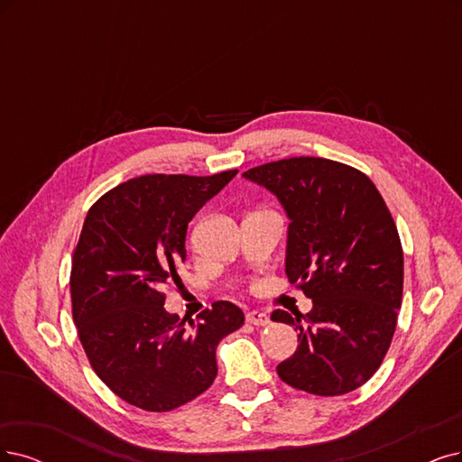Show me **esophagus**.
Returning a JSON list of instances; mask_svg holds the SVG:
<instances>
[{
    "label": "esophagus",
    "mask_w": 462,
    "mask_h": 462,
    "mask_svg": "<svg viewBox=\"0 0 462 462\" xmlns=\"http://www.w3.org/2000/svg\"><path fill=\"white\" fill-rule=\"evenodd\" d=\"M245 319H247L249 323H253V326H268V323H270L268 314H264V312H261V310L249 312V314L245 316Z\"/></svg>",
    "instance_id": "34e87169"
}]
</instances>
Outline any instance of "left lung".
<instances>
[{
	"label": "left lung",
	"instance_id": "8db88e82",
	"mask_svg": "<svg viewBox=\"0 0 462 462\" xmlns=\"http://www.w3.org/2000/svg\"><path fill=\"white\" fill-rule=\"evenodd\" d=\"M245 179L274 194L289 217L285 274L312 310L272 312L299 331L278 365L283 383L316 396L360 388L379 369L396 331L403 251L377 186L350 165L289 158L253 167Z\"/></svg>",
	"mask_w": 462,
	"mask_h": 462
}]
</instances>
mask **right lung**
<instances>
[{"mask_svg": "<svg viewBox=\"0 0 462 462\" xmlns=\"http://www.w3.org/2000/svg\"><path fill=\"white\" fill-rule=\"evenodd\" d=\"M236 175L131 179L85 217L70 274L74 323L100 381L144 411H171L208 390L218 340L244 326V312L228 300L186 326L163 309L162 293L180 280L188 222Z\"/></svg>", "mask_w": 462, "mask_h": 462, "instance_id": "add662e5", "label": "right lung"}]
</instances>
